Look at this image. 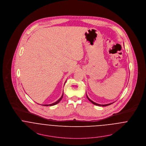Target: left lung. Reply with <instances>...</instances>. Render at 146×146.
Masks as SVG:
<instances>
[{
  "label": "left lung",
  "mask_w": 146,
  "mask_h": 146,
  "mask_svg": "<svg viewBox=\"0 0 146 146\" xmlns=\"http://www.w3.org/2000/svg\"><path fill=\"white\" fill-rule=\"evenodd\" d=\"M86 96H87V98L88 99V100L90 102H92V103H93V104H94V105H95V106H109V105H110V104H113V103H110V104H104V105H102V104H97V103H95V102H94L93 101H92V100H90L89 98H88V96H87V95H86Z\"/></svg>",
  "instance_id": "1"
}]
</instances>
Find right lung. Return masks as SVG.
Segmentation results:
<instances>
[{"label": "right lung", "mask_w": 146, "mask_h": 146, "mask_svg": "<svg viewBox=\"0 0 146 146\" xmlns=\"http://www.w3.org/2000/svg\"><path fill=\"white\" fill-rule=\"evenodd\" d=\"M63 95H64V92H63V94H62L61 97L57 102H56L55 103H53L51 104H43V105H42V106H54V105L58 104V103L61 100V99H62V97H63Z\"/></svg>", "instance_id": "1"}]
</instances>
